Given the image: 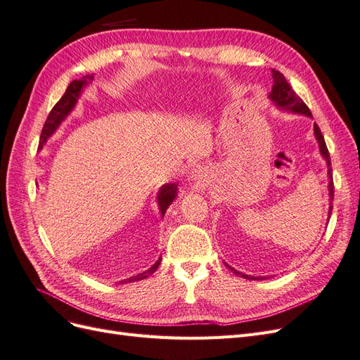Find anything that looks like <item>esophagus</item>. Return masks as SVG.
I'll return each instance as SVG.
<instances>
[{"label":"esophagus","instance_id":"1","mask_svg":"<svg viewBox=\"0 0 360 360\" xmlns=\"http://www.w3.org/2000/svg\"><path fill=\"white\" fill-rule=\"evenodd\" d=\"M191 179L192 180H197V181H201V176H200V171H197V169H192V172H191Z\"/></svg>","mask_w":360,"mask_h":360}]
</instances>
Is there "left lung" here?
Returning a JSON list of instances; mask_svg holds the SVG:
<instances>
[{
  "label": "left lung",
  "mask_w": 360,
  "mask_h": 360,
  "mask_svg": "<svg viewBox=\"0 0 360 360\" xmlns=\"http://www.w3.org/2000/svg\"><path fill=\"white\" fill-rule=\"evenodd\" d=\"M271 78H274V86H271V91L269 94V99L274 102L278 108L281 110H285L294 114H302V115H307L312 118V114L309 111V108L304 105V102L300 99V97L294 93V90L291 89V85L287 82V79L284 78V75L281 72L271 69ZM314 135L315 139L319 141V147H320V153L323 156V159L328 163V177H329V217L332 214V201H333V179H332V165H330V155H329V150L326 147L324 143V138L321 135V130L317 126V123H314ZM328 217V221H329ZM225 266L230 269L233 274L242 276L245 279H254V281H261V279H266V278H255V276H250V275H245L242 271H237L236 269H233L231 266H228L225 263Z\"/></svg>",
  "instance_id": "1"
}]
</instances>
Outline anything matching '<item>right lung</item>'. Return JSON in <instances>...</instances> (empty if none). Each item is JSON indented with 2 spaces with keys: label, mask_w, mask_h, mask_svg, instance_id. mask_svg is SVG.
I'll use <instances>...</instances> for the list:
<instances>
[{
  "label": "right lung",
  "mask_w": 360,
  "mask_h": 360,
  "mask_svg": "<svg viewBox=\"0 0 360 360\" xmlns=\"http://www.w3.org/2000/svg\"><path fill=\"white\" fill-rule=\"evenodd\" d=\"M90 81H93V75H86V76H84V78L75 79V81H72L69 84L66 93L63 94V97L57 102V105L52 108V111L49 112V115L46 118L45 126H43L41 134H40L39 148H43V146L46 144V141L53 134H56V130L60 127V124L73 111V108L76 106V103H78V99H79V96H81V93L84 90V86H86V84H89ZM177 192H179V188H177L176 183H167V184H163V186L159 189L158 204H159V210H160L162 217H163V214H165V212H167L168 207L171 205V202L177 198ZM160 259L162 258H159L153 266H151L148 270L143 271V274L129 278L126 281H122V284H123V282L126 284V282H134V281H141V279L148 278V275L155 274L156 269L159 267Z\"/></svg>",
  "instance_id": "obj_1"
}]
</instances>
